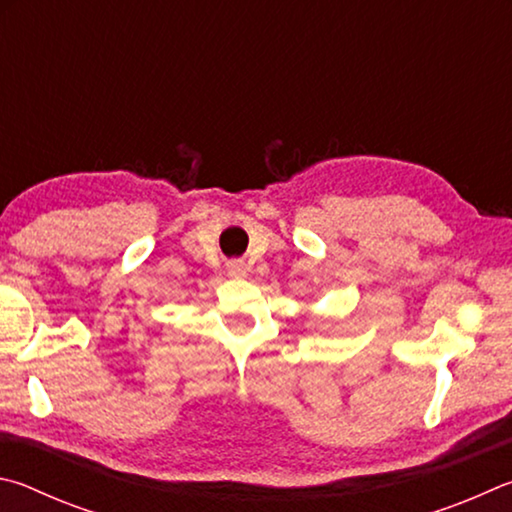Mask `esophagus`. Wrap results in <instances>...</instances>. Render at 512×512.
I'll use <instances>...</instances> for the list:
<instances>
[{
	"instance_id": "34e87169",
	"label": "esophagus",
	"mask_w": 512,
	"mask_h": 512,
	"mask_svg": "<svg viewBox=\"0 0 512 512\" xmlns=\"http://www.w3.org/2000/svg\"><path fill=\"white\" fill-rule=\"evenodd\" d=\"M227 272H229V276H233V279H240V276L247 274V265L242 261H231V263H227Z\"/></svg>"
}]
</instances>
